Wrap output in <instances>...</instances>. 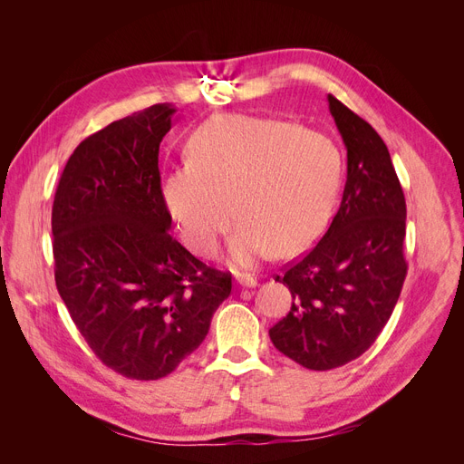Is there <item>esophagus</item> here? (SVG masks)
Returning a JSON list of instances; mask_svg holds the SVG:
<instances>
[{
    "label": "esophagus",
    "mask_w": 464,
    "mask_h": 464,
    "mask_svg": "<svg viewBox=\"0 0 464 464\" xmlns=\"http://www.w3.org/2000/svg\"><path fill=\"white\" fill-rule=\"evenodd\" d=\"M237 284L242 287H256L257 280L252 275H238L237 276Z\"/></svg>",
    "instance_id": "1"
}]
</instances>
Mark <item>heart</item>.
Wrapping results in <instances>:
<instances>
[{"label":"heart","mask_w":464,"mask_h":464,"mask_svg":"<svg viewBox=\"0 0 464 464\" xmlns=\"http://www.w3.org/2000/svg\"><path fill=\"white\" fill-rule=\"evenodd\" d=\"M189 160L163 182V201L186 245L212 254L240 216L229 252L252 266L295 254L331 218L343 160L324 133L275 118L218 114L189 139ZM236 207L232 212L230 203Z\"/></svg>","instance_id":"heart-1"}]
</instances>
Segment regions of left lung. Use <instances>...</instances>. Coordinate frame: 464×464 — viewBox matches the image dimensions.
I'll return each instance as SVG.
<instances>
[{"instance_id":"obj_1","label":"left lung","mask_w":464,"mask_h":464,"mask_svg":"<svg viewBox=\"0 0 464 464\" xmlns=\"http://www.w3.org/2000/svg\"><path fill=\"white\" fill-rule=\"evenodd\" d=\"M348 150L343 203L322 240L276 282L291 308L271 327L278 352L310 371H331L367 352L392 318L406 278V201L376 130L327 95Z\"/></svg>"}]
</instances>
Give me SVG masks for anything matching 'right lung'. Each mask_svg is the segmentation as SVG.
Listing matches in <instances>:
<instances>
[{
	"label": "right lung",
	"mask_w": 464,
	"mask_h": 464,
	"mask_svg": "<svg viewBox=\"0 0 464 464\" xmlns=\"http://www.w3.org/2000/svg\"><path fill=\"white\" fill-rule=\"evenodd\" d=\"M175 112L158 103L84 139L54 195L58 294L92 352L131 380L173 372L231 294V275L169 233L158 156Z\"/></svg>",
	"instance_id": "1"
}]
</instances>
